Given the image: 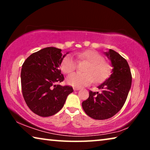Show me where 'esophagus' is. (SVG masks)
Masks as SVG:
<instances>
[{
	"mask_svg": "<svg viewBox=\"0 0 150 150\" xmlns=\"http://www.w3.org/2000/svg\"><path fill=\"white\" fill-rule=\"evenodd\" d=\"M73 89H74V91H79V90L81 89V88H79V87H74Z\"/></svg>",
	"mask_w": 150,
	"mask_h": 150,
	"instance_id": "34e87169",
	"label": "esophagus"
}]
</instances>
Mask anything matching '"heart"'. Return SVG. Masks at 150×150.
I'll return each instance as SVG.
<instances>
[{
	"mask_svg": "<svg viewBox=\"0 0 150 150\" xmlns=\"http://www.w3.org/2000/svg\"><path fill=\"white\" fill-rule=\"evenodd\" d=\"M77 58L80 60L86 61L85 73H73L67 78V83L73 87H81L91 84L93 81L101 83L109 76L111 67L109 63L104 60L103 57L97 51L87 50L77 52ZM76 63L70 55H67L63 59L61 68L63 72L69 74L74 70Z\"/></svg>",
	"mask_w": 150,
	"mask_h": 150,
	"instance_id": "1",
	"label": "heart"
}]
</instances>
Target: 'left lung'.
I'll use <instances>...</instances> for the list:
<instances>
[{"instance_id":"left-lung-1","label":"left lung","mask_w":150,"mask_h":150,"mask_svg":"<svg viewBox=\"0 0 150 150\" xmlns=\"http://www.w3.org/2000/svg\"><path fill=\"white\" fill-rule=\"evenodd\" d=\"M104 54L111 61L112 74L98 87L101 92L89 91V98L82 103L86 114L98 120L112 117L120 111L132 84V74L126 59L111 49Z\"/></svg>"}]
</instances>
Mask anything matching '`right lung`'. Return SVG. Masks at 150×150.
<instances>
[{
    "mask_svg": "<svg viewBox=\"0 0 150 150\" xmlns=\"http://www.w3.org/2000/svg\"><path fill=\"white\" fill-rule=\"evenodd\" d=\"M61 52L54 47L43 48L30 54L22 65V95L28 108L39 116L56 114L73 92L71 86L57 84L64 80L59 66L66 54Z\"/></svg>",
    "mask_w": 150,
    "mask_h": 150,
    "instance_id": "add662e5",
    "label": "right lung"
}]
</instances>
